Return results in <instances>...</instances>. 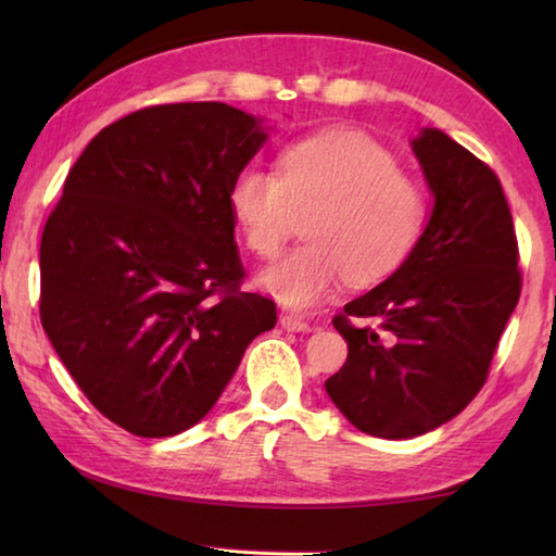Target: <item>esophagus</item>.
<instances>
[{
  "label": "esophagus",
  "instance_id": "obj_1",
  "mask_svg": "<svg viewBox=\"0 0 556 556\" xmlns=\"http://www.w3.org/2000/svg\"><path fill=\"white\" fill-rule=\"evenodd\" d=\"M279 324H281V328H287V331H294V333L308 331V328H312V324L304 321V318L296 316V314H281Z\"/></svg>",
  "mask_w": 556,
  "mask_h": 556
}]
</instances>
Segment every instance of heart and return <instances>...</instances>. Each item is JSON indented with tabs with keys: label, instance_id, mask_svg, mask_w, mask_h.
<instances>
[{
	"label": "heart",
	"instance_id": "heart-1",
	"mask_svg": "<svg viewBox=\"0 0 556 556\" xmlns=\"http://www.w3.org/2000/svg\"><path fill=\"white\" fill-rule=\"evenodd\" d=\"M228 208L257 257H275L294 213H308V242L260 275L267 294L294 308L318 304L345 277L353 285L388 277L429 218L425 188L400 172L382 144L351 129L289 144L277 172L244 166L230 184Z\"/></svg>",
	"mask_w": 556,
	"mask_h": 556
}]
</instances>
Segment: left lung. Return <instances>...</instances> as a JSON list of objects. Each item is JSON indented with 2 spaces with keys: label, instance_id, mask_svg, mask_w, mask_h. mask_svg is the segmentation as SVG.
I'll use <instances>...</instances> for the list:
<instances>
[{
  "label": "left lung",
  "instance_id": "1",
  "mask_svg": "<svg viewBox=\"0 0 556 556\" xmlns=\"http://www.w3.org/2000/svg\"><path fill=\"white\" fill-rule=\"evenodd\" d=\"M412 152L434 208L407 260L333 318L348 361L326 380L343 417L380 439L427 434L476 397L522 287L493 168L434 127L412 139Z\"/></svg>",
  "mask_w": 556,
  "mask_h": 556
}]
</instances>
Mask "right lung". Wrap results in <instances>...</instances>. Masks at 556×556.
<instances>
[{
  "instance_id": "1",
  "label": "right lung",
  "mask_w": 556,
  "mask_h": 556,
  "mask_svg": "<svg viewBox=\"0 0 556 556\" xmlns=\"http://www.w3.org/2000/svg\"><path fill=\"white\" fill-rule=\"evenodd\" d=\"M267 129L225 102L131 112L86 147L41 238V324L100 414L144 439L211 412L277 324L240 289L228 191Z\"/></svg>"
}]
</instances>
